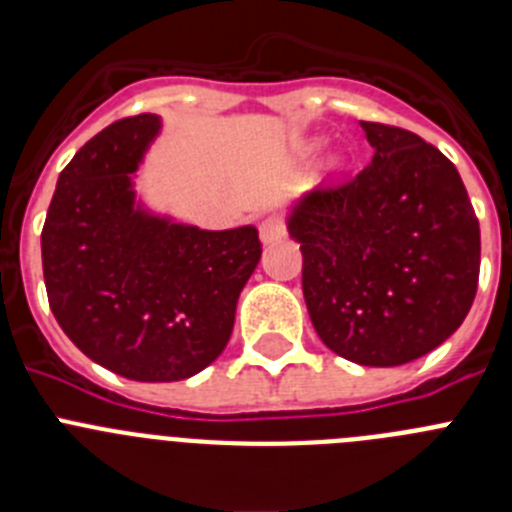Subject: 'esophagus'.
<instances>
[{"label":"esophagus","mask_w":512,"mask_h":512,"mask_svg":"<svg viewBox=\"0 0 512 512\" xmlns=\"http://www.w3.org/2000/svg\"><path fill=\"white\" fill-rule=\"evenodd\" d=\"M259 233H261V241L274 243V241H279V238H284V233H287V225H284V220L279 215H269L266 220H261Z\"/></svg>","instance_id":"esophagus-1"}]
</instances>
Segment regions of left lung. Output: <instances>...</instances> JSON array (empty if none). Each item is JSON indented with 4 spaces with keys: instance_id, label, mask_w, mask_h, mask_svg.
<instances>
[{
    "instance_id": "1",
    "label": "left lung",
    "mask_w": 512,
    "mask_h": 512,
    "mask_svg": "<svg viewBox=\"0 0 512 512\" xmlns=\"http://www.w3.org/2000/svg\"><path fill=\"white\" fill-rule=\"evenodd\" d=\"M372 164L318 187L287 217L320 341L361 366L420 359L464 323L479 223L459 171L410 130L364 122Z\"/></svg>"
}]
</instances>
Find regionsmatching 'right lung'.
Segmentation results:
<instances>
[{
	"label": "right lung",
	"mask_w": 512,
	"mask_h": 512,
	"mask_svg": "<svg viewBox=\"0 0 512 512\" xmlns=\"http://www.w3.org/2000/svg\"><path fill=\"white\" fill-rule=\"evenodd\" d=\"M161 117L112 122L61 171L40 248L48 302L81 354L135 382H179L228 346L259 230H200L135 202Z\"/></svg>",
	"instance_id": "1"
}]
</instances>
